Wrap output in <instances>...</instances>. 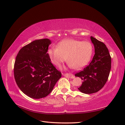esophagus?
<instances>
[{
  "mask_svg": "<svg viewBox=\"0 0 125 125\" xmlns=\"http://www.w3.org/2000/svg\"><path fill=\"white\" fill-rule=\"evenodd\" d=\"M64 76L68 78H74L75 76L73 75V73H67L64 74Z\"/></svg>",
  "mask_w": 125,
  "mask_h": 125,
  "instance_id": "obj_1",
  "label": "esophagus"
}]
</instances>
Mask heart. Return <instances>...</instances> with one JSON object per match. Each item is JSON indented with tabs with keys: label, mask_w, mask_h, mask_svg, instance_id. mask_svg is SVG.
Wrapping results in <instances>:
<instances>
[{
	"label": "heart",
	"mask_w": 125,
	"mask_h": 125,
	"mask_svg": "<svg viewBox=\"0 0 125 125\" xmlns=\"http://www.w3.org/2000/svg\"><path fill=\"white\" fill-rule=\"evenodd\" d=\"M93 52L92 44L89 41L66 39L58 44L57 47L48 50V55L53 64L60 67L67 61L70 67L79 69L86 65Z\"/></svg>",
	"instance_id": "b5f03b06"
}]
</instances>
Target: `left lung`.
I'll list each match as a JSON object with an SVG mask.
<instances>
[{
  "label": "left lung",
  "instance_id": "1",
  "mask_svg": "<svg viewBox=\"0 0 125 125\" xmlns=\"http://www.w3.org/2000/svg\"><path fill=\"white\" fill-rule=\"evenodd\" d=\"M91 40L94 47V56L88 65L75 75L83 81L78 90L86 94H94L103 88L111 68V57L106 46L92 36Z\"/></svg>",
  "mask_w": 125,
  "mask_h": 125
}]
</instances>
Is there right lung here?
<instances>
[{"label": "right lung", "instance_id": "obj_1", "mask_svg": "<svg viewBox=\"0 0 125 125\" xmlns=\"http://www.w3.org/2000/svg\"><path fill=\"white\" fill-rule=\"evenodd\" d=\"M50 43L48 39L34 41L23 46L15 58L16 83L23 93L34 99L47 96L62 76L47 53Z\"/></svg>", "mask_w": 125, "mask_h": 125}]
</instances>
